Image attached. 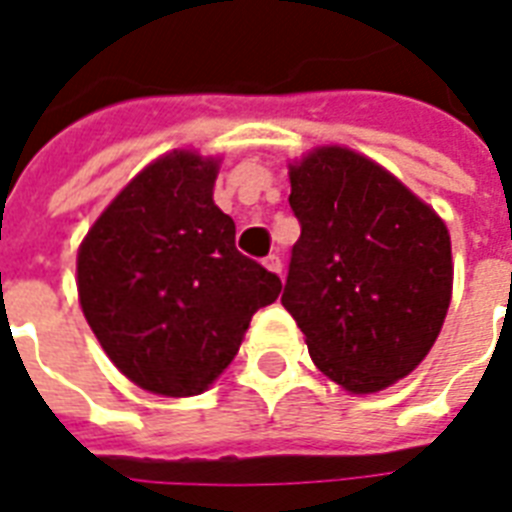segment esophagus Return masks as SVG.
Returning <instances> with one entry per match:
<instances>
[{
	"label": "esophagus",
	"mask_w": 512,
	"mask_h": 512,
	"mask_svg": "<svg viewBox=\"0 0 512 512\" xmlns=\"http://www.w3.org/2000/svg\"><path fill=\"white\" fill-rule=\"evenodd\" d=\"M264 267H267L269 272H275V275H283V261H280L277 253H269L267 259H264Z\"/></svg>",
	"instance_id": "34e87169"
}]
</instances>
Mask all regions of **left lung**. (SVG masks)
<instances>
[{
	"label": "left lung",
	"instance_id": "left-lung-1",
	"mask_svg": "<svg viewBox=\"0 0 512 512\" xmlns=\"http://www.w3.org/2000/svg\"><path fill=\"white\" fill-rule=\"evenodd\" d=\"M288 202L301 237L280 301L315 366L355 395L411 374L449 312L454 267L441 216L344 146L291 165Z\"/></svg>",
	"mask_w": 512,
	"mask_h": 512
}]
</instances>
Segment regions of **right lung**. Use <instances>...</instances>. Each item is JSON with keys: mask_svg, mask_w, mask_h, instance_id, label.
Instances as JSON below:
<instances>
[{"mask_svg": "<svg viewBox=\"0 0 512 512\" xmlns=\"http://www.w3.org/2000/svg\"><path fill=\"white\" fill-rule=\"evenodd\" d=\"M219 160L170 152L146 165L79 245V304L130 382L186 398L235 360L253 312L277 299L275 272L235 248L213 202Z\"/></svg>", "mask_w": 512, "mask_h": 512, "instance_id": "right-lung-1", "label": "right lung"}]
</instances>
